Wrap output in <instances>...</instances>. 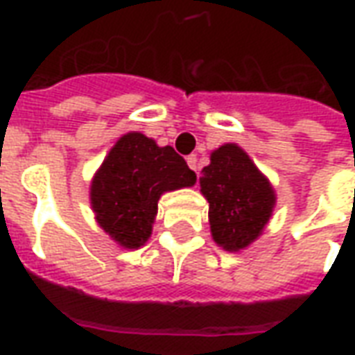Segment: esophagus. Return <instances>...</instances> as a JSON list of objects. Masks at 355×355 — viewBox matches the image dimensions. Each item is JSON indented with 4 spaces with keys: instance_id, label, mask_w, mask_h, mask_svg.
Listing matches in <instances>:
<instances>
[{
    "instance_id": "esophagus-1",
    "label": "esophagus",
    "mask_w": 355,
    "mask_h": 355,
    "mask_svg": "<svg viewBox=\"0 0 355 355\" xmlns=\"http://www.w3.org/2000/svg\"><path fill=\"white\" fill-rule=\"evenodd\" d=\"M186 162H188V167H190L192 171H196V173L200 171V165H198V157H196V155H188V157H186Z\"/></svg>"
}]
</instances>
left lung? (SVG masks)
<instances>
[{"label":"left lung","instance_id":"1","mask_svg":"<svg viewBox=\"0 0 355 355\" xmlns=\"http://www.w3.org/2000/svg\"><path fill=\"white\" fill-rule=\"evenodd\" d=\"M200 186L209 201L211 234L224 251L236 253L261 236L274 211L275 192L238 144L216 148L201 171Z\"/></svg>","mask_w":355,"mask_h":355}]
</instances>
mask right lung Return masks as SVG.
Masks as SVG:
<instances>
[{
	"instance_id": "1",
	"label": "right lung",
	"mask_w": 355,
	"mask_h": 355,
	"mask_svg": "<svg viewBox=\"0 0 355 355\" xmlns=\"http://www.w3.org/2000/svg\"><path fill=\"white\" fill-rule=\"evenodd\" d=\"M196 184V173L171 146L127 132L110 150L91 182L96 223L117 245L139 249L152 234L162 193Z\"/></svg>"
}]
</instances>
